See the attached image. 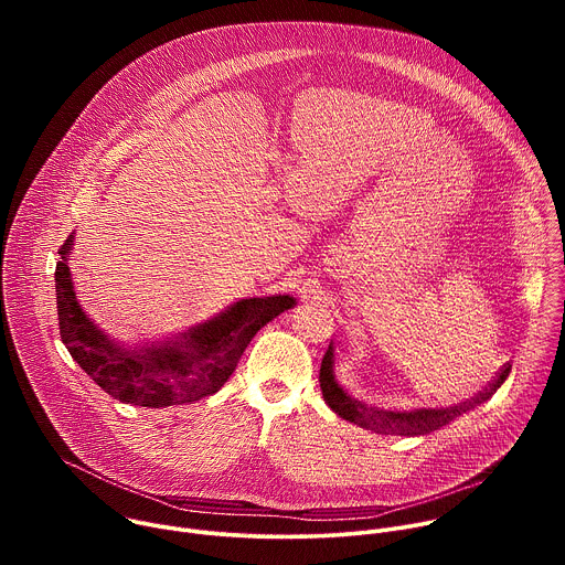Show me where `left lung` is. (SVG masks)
<instances>
[{
    "label": "left lung",
    "mask_w": 565,
    "mask_h": 565,
    "mask_svg": "<svg viewBox=\"0 0 565 565\" xmlns=\"http://www.w3.org/2000/svg\"><path fill=\"white\" fill-rule=\"evenodd\" d=\"M333 366H335V349L331 342L329 351L324 353V360H321V369H319V386H321V395H324V399H327V405L340 418H344L362 429H371V431L384 434V436H425V434H431V431L454 423L458 416L476 409L478 405H482V402H488L512 371V364H505V369H501L499 377L490 386L482 388L478 395L460 402V405L440 407V409L434 407V409L391 412V409L366 405V402L353 397L335 380Z\"/></svg>",
    "instance_id": "obj_1"
}]
</instances>
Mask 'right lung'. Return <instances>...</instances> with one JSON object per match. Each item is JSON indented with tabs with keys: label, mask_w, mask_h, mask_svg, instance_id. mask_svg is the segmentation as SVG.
Instances as JSON below:
<instances>
[{
	"label": "right lung",
	"mask_w": 565,
	"mask_h": 565,
	"mask_svg": "<svg viewBox=\"0 0 565 565\" xmlns=\"http://www.w3.org/2000/svg\"><path fill=\"white\" fill-rule=\"evenodd\" d=\"M73 234L66 236L55 266L60 338L79 369L127 405L166 409L216 393L259 329L297 303L290 295L238 299L185 333L125 347L107 335L77 301L68 268Z\"/></svg>",
	"instance_id": "obj_1"
}]
</instances>
